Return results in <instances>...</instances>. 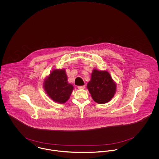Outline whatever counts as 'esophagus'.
<instances>
[{
    "label": "esophagus",
    "mask_w": 159,
    "mask_h": 159,
    "mask_svg": "<svg viewBox=\"0 0 159 159\" xmlns=\"http://www.w3.org/2000/svg\"><path fill=\"white\" fill-rule=\"evenodd\" d=\"M77 88H78L79 89H83L85 88V85H83V86H79L77 87Z\"/></svg>",
    "instance_id": "obj_1"
}]
</instances>
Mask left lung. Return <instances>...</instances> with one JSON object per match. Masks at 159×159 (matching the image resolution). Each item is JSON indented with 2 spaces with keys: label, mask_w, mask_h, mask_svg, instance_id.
I'll list each match as a JSON object with an SVG mask.
<instances>
[{
  "label": "left lung",
  "mask_w": 159,
  "mask_h": 159,
  "mask_svg": "<svg viewBox=\"0 0 159 159\" xmlns=\"http://www.w3.org/2000/svg\"><path fill=\"white\" fill-rule=\"evenodd\" d=\"M87 88L93 99L99 104H105L113 98L116 91V84L107 71H92L91 80Z\"/></svg>",
  "instance_id": "obj_1"
}]
</instances>
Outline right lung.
<instances>
[{
  "instance_id": "right-lung-1",
  "label": "right lung",
  "mask_w": 159,
  "mask_h": 159,
  "mask_svg": "<svg viewBox=\"0 0 159 159\" xmlns=\"http://www.w3.org/2000/svg\"><path fill=\"white\" fill-rule=\"evenodd\" d=\"M43 87L48 95L56 102L65 103L72 93L73 86L67 82L64 69H55L45 79Z\"/></svg>"
}]
</instances>
